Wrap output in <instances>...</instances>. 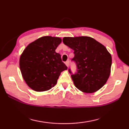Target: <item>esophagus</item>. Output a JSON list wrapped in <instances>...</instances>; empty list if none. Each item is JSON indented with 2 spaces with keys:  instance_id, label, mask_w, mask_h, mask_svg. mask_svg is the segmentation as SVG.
Listing matches in <instances>:
<instances>
[{
  "instance_id": "obj_1",
  "label": "esophagus",
  "mask_w": 129,
  "mask_h": 129,
  "mask_svg": "<svg viewBox=\"0 0 129 129\" xmlns=\"http://www.w3.org/2000/svg\"><path fill=\"white\" fill-rule=\"evenodd\" d=\"M65 65H66L68 67L69 66V61H67L65 62Z\"/></svg>"
}]
</instances>
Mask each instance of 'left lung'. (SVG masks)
<instances>
[{
    "mask_svg": "<svg viewBox=\"0 0 129 129\" xmlns=\"http://www.w3.org/2000/svg\"><path fill=\"white\" fill-rule=\"evenodd\" d=\"M65 45L74 51L72 60L77 65L73 75L69 69L75 86L82 92L94 93L106 84L110 74L112 56L106 47L88 36L65 37Z\"/></svg>",
    "mask_w": 129,
    "mask_h": 129,
    "instance_id": "8db88e82",
    "label": "left lung"
}]
</instances>
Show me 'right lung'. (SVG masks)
I'll use <instances>...</instances> for the list:
<instances>
[{
	"mask_svg": "<svg viewBox=\"0 0 129 129\" xmlns=\"http://www.w3.org/2000/svg\"><path fill=\"white\" fill-rule=\"evenodd\" d=\"M61 42L57 37L43 36L30 43L19 60L20 71L29 88L36 91L48 90L57 84L61 72L67 69L55 50Z\"/></svg>",
	"mask_w": 129,
	"mask_h": 129,
	"instance_id": "add662e5",
	"label": "right lung"
}]
</instances>
